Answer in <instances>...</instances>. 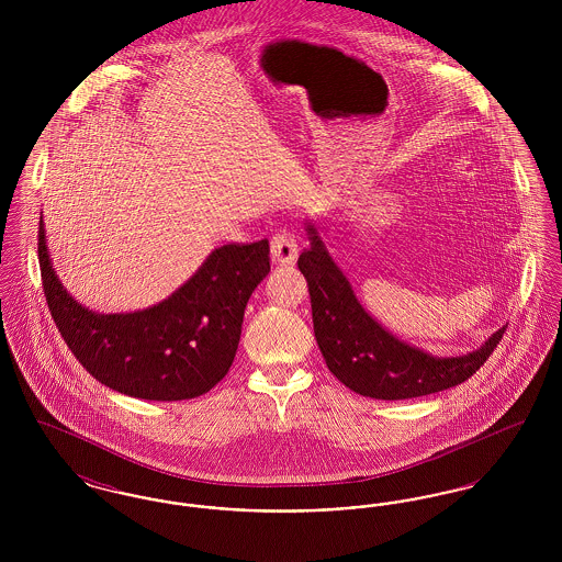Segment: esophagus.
Returning <instances> with one entry per match:
<instances>
[{"label":"esophagus","instance_id":"1","mask_svg":"<svg viewBox=\"0 0 562 562\" xmlns=\"http://www.w3.org/2000/svg\"><path fill=\"white\" fill-rule=\"evenodd\" d=\"M269 252H271V263L276 266H293L299 255L296 240L284 229L280 234H276L269 244Z\"/></svg>","mask_w":562,"mask_h":562}]
</instances>
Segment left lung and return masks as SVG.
<instances>
[{
  "instance_id": "obj_1",
  "label": "left lung",
  "mask_w": 562,
  "mask_h": 562,
  "mask_svg": "<svg viewBox=\"0 0 562 562\" xmlns=\"http://www.w3.org/2000/svg\"><path fill=\"white\" fill-rule=\"evenodd\" d=\"M310 248L296 266L307 280L314 333L328 371L351 392L376 401H404L454 387L481 369L506 326L463 356H431L394 337L362 307L346 273L330 257L318 227H305Z\"/></svg>"
}]
</instances>
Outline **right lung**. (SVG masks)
<instances>
[{"mask_svg":"<svg viewBox=\"0 0 562 562\" xmlns=\"http://www.w3.org/2000/svg\"><path fill=\"white\" fill-rule=\"evenodd\" d=\"M40 269L58 333L81 367L120 394L189 401L227 374L240 344L244 310L269 273V241L214 248L188 282L147 310L99 314L60 284L40 218Z\"/></svg>","mask_w":562,"mask_h":562,"instance_id":"1","label":"right lung"}]
</instances>
